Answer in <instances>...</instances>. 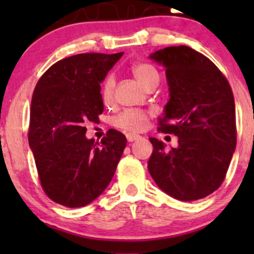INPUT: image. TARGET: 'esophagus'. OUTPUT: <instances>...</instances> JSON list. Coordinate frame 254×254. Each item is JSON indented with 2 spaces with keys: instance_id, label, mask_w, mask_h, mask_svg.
<instances>
[{
  "instance_id": "obj_1",
  "label": "esophagus",
  "mask_w": 254,
  "mask_h": 254,
  "mask_svg": "<svg viewBox=\"0 0 254 254\" xmlns=\"http://www.w3.org/2000/svg\"><path fill=\"white\" fill-rule=\"evenodd\" d=\"M139 137H141V136L135 135V133H127V141H129V142L136 141V139H138Z\"/></svg>"
}]
</instances>
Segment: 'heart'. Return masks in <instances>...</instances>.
I'll use <instances>...</instances> for the list:
<instances>
[{
  "label": "heart",
  "mask_w": 254,
  "mask_h": 254,
  "mask_svg": "<svg viewBox=\"0 0 254 254\" xmlns=\"http://www.w3.org/2000/svg\"><path fill=\"white\" fill-rule=\"evenodd\" d=\"M131 71H132L133 77L136 78L137 82L141 84L144 89L150 84L159 83V72L150 64L137 63L131 68ZM113 87H115L113 77H107L103 86V97L105 100H110L111 97H112ZM113 124L119 129L136 132V131H141L145 127V125H147V115L144 112H141V111H125L117 118H115Z\"/></svg>",
  "instance_id": "heart-1"
}]
</instances>
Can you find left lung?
<instances>
[{
	"label": "left lung",
	"mask_w": 254,
	"mask_h": 254,
	"mask_svg": "<svg viewBox=\"0 0 254 254\" xmlns=\"http://www.w3.org/2000/svg\"><path fill=\"white\" fill-rule=\"evenodd\" d=\"M166 69L170 99L159 129L174 133L167 150L150 137L148 171L176 199L191 202L220 188L237 147L235 103L228 81L209 58L189 46H170L149 55Z\"/></svg>",
	"instance_id": "1"
}]
</instances>
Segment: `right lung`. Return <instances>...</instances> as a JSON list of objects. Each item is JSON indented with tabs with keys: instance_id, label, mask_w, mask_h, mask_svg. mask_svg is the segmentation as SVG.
<instances>
[{
	"instance_id": "right-lung-1",
	"label": "right lung",
	"mask_w": 254,
	"mask_h": 254,
	"mask_svg": "<svg viewBox=\"0 0 254 254\" xmlns=\"http://www.w3.org/2000/svg\"><path fill=\"white\" fill-rule=\"evenodd\" d=\"M123 54L64 58L34 89L28 143L45 193L68 208L87 205L106 190L127 147V137L117 130L98 143L87 138L84 127L103 113L100 83Z\"/></svg>"
}]
</instances>
